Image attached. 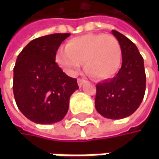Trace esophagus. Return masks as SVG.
Listing matches in <instances>:
<instances>
[{"instance_id":"1","label":"esophagus","mask_w":159,"mask_h":159,"mask_svg":"<svg viewBox=\"0 0 159 159\" xmlns=\"http://www.w3.org/2000/svg\"><path fill=\"white\" fill-rule=\"evenodd\" d=\"M77 83H78V85H79L80 87H81V86H82V85H83V84H84V83H85V80H84V79H78L77 80Z\"/></svg>"}]
</instances>
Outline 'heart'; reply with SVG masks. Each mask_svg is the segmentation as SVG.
I'll return each instance as SVG.
<instances>
[{
	"mask_svg": "<svg viewBox=\"0 0 159 159\" xmlns=\"http://www.w3.org/2000/svg\"><path fill=\"white\" fill-rule=\"evenodd\" d=\"M122 51L112 35L87 34L70 39L60 48L56 61L70 75H75L84 61V70L98 80L113 77L120 70Z\"/></svg>",
	"mask_w": 159,
	"mask_h": 159,
	"instance_id": "b5f03b06",
	"label": "heart"
}]
</instances>
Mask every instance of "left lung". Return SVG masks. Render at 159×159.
<instances>
[{"label":"left lung","instance_id":"obj_1","mask_svg":"<svg viewBox=\"0 0 159 159\" xmlns=\"http://www.w3.org/2000/svg\"><path fill=\"white\" fill-rule=\"evenodd\" d=\"M120 44L122 63L115 77L98 83L95 107L103 117L120 120L136 111L145 92L143 59L135 44L116 30L111 31Z\"/></svg>","mask_w":159,"mask_h":159}]
</instances>
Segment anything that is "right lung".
I'll list each match as a JSON object with an SVG mask.
<instances>
[{"label":"right lung","mask_w":159,"mask_h":159,"mask_svg":"<svg viewBox=\"0 0 159 159\" xmlns=\"http://www.w3.org/2000/svg\"><path fill=\"white\" fill-rule=\"evenodd\" d=\"M69 33L51 34L30 41L20 52L14 68L16 105L31 121L52 124L61 120L72 94L79 88L55 61L56 52Z\"/></svg>","instance_id":"right-lung-1"}]
</instances>
